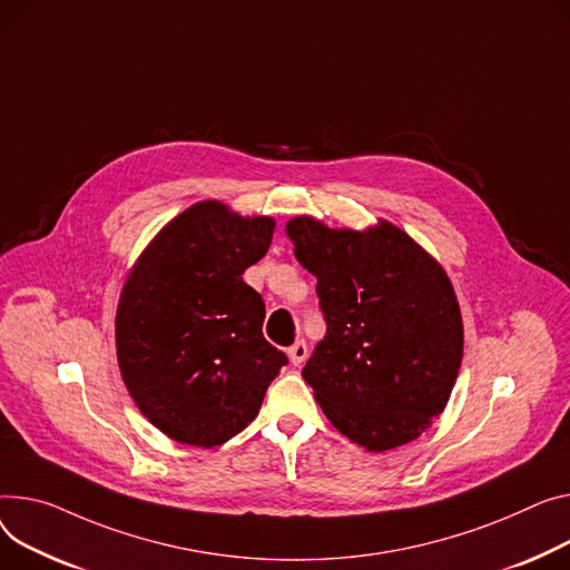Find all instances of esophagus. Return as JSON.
<instances>
[{
	"label": "esophagus",
	"mask_w": 570,
	"mask_h": 570,
	"mask_svg": "<svg viewBox=\"0 0 570 570\" xmlns=\"http://www.w3.org/2000/svg\"><path fill=\"white\" fill-rule=\"evenodd\" d=\"M307 355H309V348H307V344L302 338L295 341V344L288 348V360H291L293 366H299L302 362L307 360Z\"/></svg>",
	"instance_id": "1"
}]
</instances>
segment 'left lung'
Returning a JSON list of instances; mask_svg holds the SVG:
<instances>
[{"label":"left lung","mask_w":570,"mask_h":570,"mask_svg":"<svg viewBox=\"0 0 570 570\" xmlns=\"http://www.w3.org/2000/svg\"><path fill=\"white\" fill-rule=\"evenodd\" d=\"M295 258L316 277L327 332L302 377L332 426L368 451L420 438L463 360V318L442 265L390 222L366 232L293 217Z\"/></svg>","instance_id":"8db88e82"}]
</instances>
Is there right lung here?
I'll list each match as a JSON object with an SVG mask.
<instances>
[{
	"mask_svg": "<svg viewBox=\"0 0 570 570\" xmlns=\"http://www.w3.org/2000/svg\"><path fill=\"white\" fill-rule=\"evenodd\" d=\"M273 232V217L195 204L150 240L124 284V383L146 420L176 442L210 449L238 435L288 362L263 338V297L243 282Z\"/></svg>",
	"mask_w": 570,
	"mask_h": 570,
	"instance_id": "obj_1",
	"label": "right lung"
}]
</instances>
